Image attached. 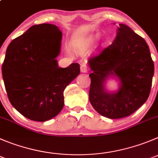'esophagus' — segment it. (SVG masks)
Segmentation results:
<instances>
[{
	"label": "esophagus",
	"mask_w": 158,
	"mask_h": 158,
	"mask_svg": "<svg viewBox=\"0 0 158 158\" xmlns=\"http://www.w3.org/2000/svg\"><path fill=\"white\" fill-rule=\"evenodd\" d=\"M81 71L82 73H87V72H88V67H87L86 64H81Z\"/></svg>",
	"instance_id": "34e87169"
}]
</instances>
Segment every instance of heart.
<instances>
[{"instance_id":"obj_1","label":"heart","mask_w":158,"mask_h":158,"mask_svg":"<svg viewBox=\"0 0 158 158\" xmlns=\"http://www.w3.org/2000/svg\"><path fill=\"white\" fill-rule=\"evenodd\" d=\"M98 37V34H92L88 36L73 39L71 41L72 49L76 52H86L91 49Z\"/></svg>"}]
</instances>
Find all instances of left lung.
<instances>
[{
    "label": "left lung",
    "mask_w": 158,
    "mask_h": 158,
    "mask_svg": "<svg viewBox=\"0 0 158 158\" xmlns=\"http://www.w3.org/2000/svg\"><path fill=\"white\" fill-rule=\"evenodd\" d=\"M88 65L92 70L89 74L90 102L102 116L127 117L148 100L154 62L145 40L127 25L119 24L113 43L90 58ZM110 77H117L120 82L117 91L106 89L105 83Z\"/></svg>",
    "instance_id": "8db88e82"
}]
</instances>
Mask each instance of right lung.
<instances>
[{
  "label": "right lung",
  "mask_w": 158,
  "mask_h": 158,
  "mask_svg": "<svg viewBox=\"0 0 158 158\" xmlns=\"http://www.w3.org/2000/svg\"><path fill=\"white\" fill-rule=\"evenodd\" d=\"M62 32L52 24L30 27L10 42L2 65L6 91L13 107L33 121L60 112L66 87L80 73L79 64L58 66Z\"/></svg>",
  "instance_id": "1"
}]
</instances>
